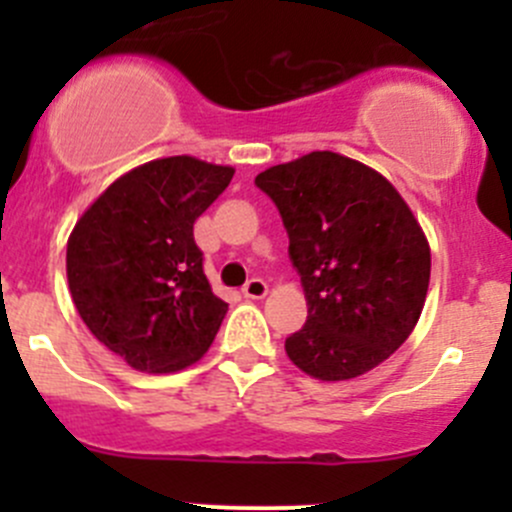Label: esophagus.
Instances as JSON below:
<instances>
[{
	"label": "esophagus",
	"mask_w": 512,
	"mask_h": 512,
	"mask_svg": "<svg viewBox=\"0 0 512 512\" xmlns=\"http://www.w3.org/2000/svg\"><path fill=\"white\" fill-rule=\"evenodd\" d=\"M242 294H245L247 299H262L267 294V282L260 280V277H252V280H247L245 287H242Z\"/></svg>",
	"instance_id": "esophagus-1"
}]
</instances>
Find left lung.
I'll use <instances>...</instances> for the list:
<instances>
[{
	"label": "left lung",
	"instance_id": "obj_1",
	"mask_svg": "<svg viewBox=\"0 0 512 512\" xmlns=\"http://www.w3.org/2000/svg\"><path fill=\"white\" fill-rule=\"evenodd\" d=\"M289 235L307 322L287 356L322 381L366 374L414 332L431 280V250L394 185L369 165L314 151L255 178Z\"/></svg>",
	"mask_w": 512,
	"mask_h": 512
}]
</instances>
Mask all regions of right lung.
<instances>
[{
    "label": "right lung",
    "mask_w": 512,
    "mask_h": 512,
    "mask_svg": "<svg viewBox=\"0 0 512 512\" xmlns=\"http://www.w3.org/2000/svg\"><path fill=\"white\" fill-rule=\"evenodd\" d=\"M232 175L230 165L190 156L151 160L108 185L71 232V299L98 342L133 369H185L213 344L227 304L210 289L193 223Z\"/></svg>",
    "instance_id": "add662e5"
}]
</instances>
